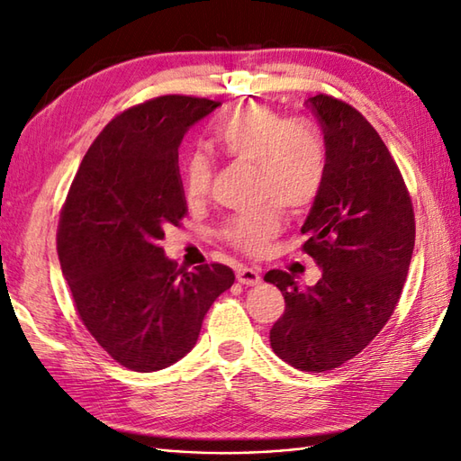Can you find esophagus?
Wrapping results in <instances>:
<instances>
[{
	"instance_id": "esophagus-1",
	"label": "esophagus",
	"mask_w": 461,
	"mask_h": 461,
	"mask_svg": "<svg viewBox=\"0 0 461 461\" xmlns=\"http://www.w3.org/2000/svg\"><path fill=\"white\" fill-rule=\"evenodd\" d=\"M237 280L244 285H254L260 282V272L257 268H249V266H239Z\"/></svg>"
}]
</instances>
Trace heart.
<instances>
[{
    "label": "heart",
    "instance_id": "obj_1",
    "mask_svg": "<svg viewBox=\"0 0 461 461\" xmlns=\"http://www.w3.org/2000/svg\"><path fill=\"white\" fill-rule=\"evenodd\" d=\"M224 156L254 163L258 211L232 214L221 227L222 240L250 257L260 254L282 229V203L305 211L320 197L327 177V148L312 122L288 118L264 102H249L224 118L212 136ZM212 163L201 151L181 166V189L189 203H199L211 189Z\"/></svg>",
    "mask_w": 461,
    "mask_h": 461
}]
</instances>
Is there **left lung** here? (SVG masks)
<instances>
[{
  "label": "left lung",
  "mask_w": 461,
  "mask_h": 461,
  "mask_svg": "<svg viewBox=\"0 0 461 461\" xmlns=\"http://www.w3.org/2000/svg\"><path fill=\"white\" fill-rule=\"evenodd\" d=\"M305 104L323 130L327 177L302 227V250L323 274L308 290L282 270L264 280L285 302L270 330L274 353L300 371L325 373L359 355L391 320L416 222L402 173L361 112L330 95Z\"/></svg>",
  "instance_id": "1"
}]
</instances>
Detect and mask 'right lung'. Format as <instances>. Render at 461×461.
Wrapping results in <instances>:
<instances>
[{
	"label": "right lung",
	"mask_w": 461,
	"mask_h": 461,
	"mask_svg": "<svg viewBox=\"0 0 461 461\" xmlns=\"http://www.w3.org/2000/svg\"><path fill=\"white\" fill-rule=\"evenodd\" d=\"M221 102L166 95L112 118L92 141L60 209L57 252L80 321L112 359L151 373L197 343L234 272L167 260L159 240L187 214L179 144Z\"/></svg>",
	"instance_id": "obj_1"
}]
</instances>
